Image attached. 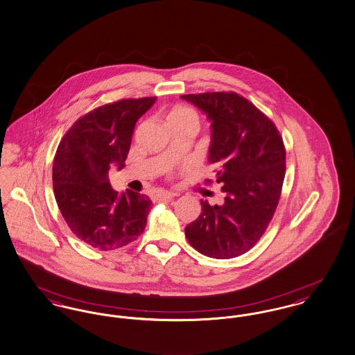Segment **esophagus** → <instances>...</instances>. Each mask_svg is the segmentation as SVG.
<instances>
[{
  "instance_id": "34e87169",
  "label": "esophagus",
  "mask_w": 355,
  "mask_h": 355,
  "mask_svg": "<svg viewBox=\"0 0 355 355\" xmlns=\"http://www.w3.org/2000/svg\"><path fill=\"white\" fill-rule=\"evenodd\" d=\"M159 196H160L162 199H172V198H175V196H176V193L169 192V191H163V192H160V193H159Z\"/></svg>"
}]
</instances>
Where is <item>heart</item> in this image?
<instances>
[{
	"label": "heart",
	"instance_id": "heart-1",
	"mask_svg": "<svg viewBox=\"0 0 355 355\" xmlns=\"http://www.w3.org/2000/svg\"><path fill=\"white\" fill-rule=\"evenodd\" d=\"M167 121H192L196 124L198 117L196 113L193 112L191 108L187 107H178L175 110H172L167 116Z\"/></svg>",
	"mask_w": 355,
	"mask_h": 355
}]
</instances>
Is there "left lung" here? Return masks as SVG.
Listing matches in <instances>:
<instances>
[{
  "label": "left lung",
  "mask_w": 355,
  "mask_h": 355,
  "mask_svg": "<svg viewBox=\"0 0 355 355\" xmlns=\"http://www.w3.org/2000/svg\"><path fill=\"white\" fill-rule=\"evenodd\" d=\"M211 121L208 162L222 186L223 205L200 200L187 224L189 244L205 257L230 259L261 239L279 202L286 150L274 123L235 92L183 94Z\"/></svg>",
  "instance_id": "left-lung-1"
}]
</instances>
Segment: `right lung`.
Segmentation results:
<instances>
[{"label": "right lung", "mask_w": 355, "mask_h": 355, "mask_svg": "<svg viewBox=\"0 0 355 355\" xmlns=\"http://www.w3.org/2000/svg\"><path fill=\"white\" fill-rule=\"evenodd\" d=\"M156 97L128 98L80 117L61 139L53 160L57 205L76 236L100 251L116 250L143 234L152 202L108 180L112 167L124 168L136 121Z\"/></svg>", "instance_id": "1"}]
</instances>
